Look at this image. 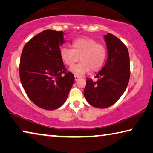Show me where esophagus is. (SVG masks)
<instances>
[{
    "instance_id": "esophagus-1",
    "label": "esophagus",
    "mask_w": 153,
    "mask_h": 153,
    "mask_svg": "<svg viewBox=\"0 0 153 153\" xmlns=\"http://www.w3.org/2000/svg\"><path fill=\"white\" fill-rule=\"evenodd\" d=\"M81 78V77L78 76V75H74V79H75V81H78V80L80 79Z\"/></svg>"
}]
</instances>
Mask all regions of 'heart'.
Wrapping results in <instances>:
<instances>
[{
	"label": "heart",
	"instance_id": "b5f03b06",
	"mask_svg": "<svg viewBox=\"0 0 153 153\" xmlns=\"http://www.w3.org/2000/svg\"><path fill=\"white\" fill-rule=\"evenodd\" d=\"M64 63L71 66L79 61L81 62L71 68V71L76 75H82L92 71H98L103 66L107 51L104 45L87 36L79 37L72 42V49L62 47L59 51Z\"/></svg>",
	"mask_w": 153,
	"mask_h": 153
}]
</instances>
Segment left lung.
<instances>
[{"label": "left lung", "instance_id": "left-lung-1", "mask_svg": "<svg viewBox=\"0 0 153 153\" xmlns=\"http://www.w3.org/2000/svg\"><path fill=\"white\" fill-rule=\"evenodd\" d=\"M108 49L105 66L95 76L96 82L87 78L84 96L91 106L106 108L114 104L128 85L130 76L129 52L123 42L114 35H104Z\"/></svg>", "mask_w": 153, "mask_h": 153}]
</instances>
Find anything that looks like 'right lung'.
Masks as SVG:
<instances>
[{"instance_id":"1","label":"right lung","mask_w":153,"mask_h":153,"mask_svg":"<svg viewBox=\"0 0 153 153\" xmlns=\"http://www.w3.org/2000/svg\"><path fill=\"white\" fill-rule=\"evenodd\" d=\"M64 32L45 30L25 45L19 63V77L27 96L42 109L62 106L68 96L74 76L60 57Z\"/></svg>"}]
</instances>
